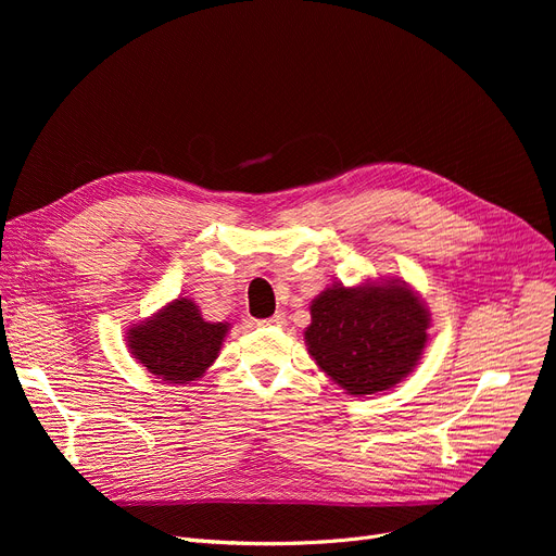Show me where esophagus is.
I'll use <instances>...</instances> for the list:
<instances>
[{
    "label": "esophagus",
    "instance_id": "1",
    "mask_svg": "<svg viewBox=\"0 0 556 556\" xmlns=\"http://www.w3.org/2000/svg\"><path fill=\"white\" fill-rule=\"evenodd\" d=\"M286 323V315L283 313H275L266 319H258V327H281Z\"/></svg>",
    "mask_w": 556,
    "mask_h": 556
}]
</instances>
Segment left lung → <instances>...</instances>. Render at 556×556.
<instances>
[{
  "instance_id": "left-lung-1",
  "label": "left lung",
  "mask_w": 556,
  "mask_h": 556,
  "mask_svg": "<svg viewBox=\"0 0 556 556\" xmlns=\"http://www.w3.org/2000/svg\"><path fill=\"white\" fill-rule=\"evenodd\" d=\"M430 313L405 281L333 283L311 304L308 354L346 394L394 388L428 342Z\"/></svg>"
}]
</instances>
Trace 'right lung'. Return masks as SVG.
I'll return each mask as SVG.
<instances>
[{"label":"right lung","mask_w":556,"mask_h":556,"mask_svg":"<svg viewBox=\"0 0 556 556\" xmlns=\"http://www.w3.org/2000/svg\"><path fill=\"white\" fill-rule=\"evenodd\" d=\"M229 331L225 323H204L200 308L180 298L128 331L130 354L166 383L195 381L218 358Z\"/></svg>","instance_id":"obj_1"}]
</instances>
